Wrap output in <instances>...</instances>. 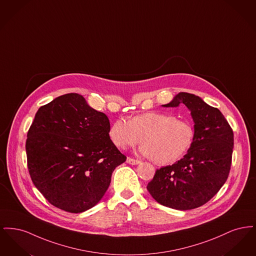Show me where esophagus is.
<instances>
[{
    "label": "esophagus",
    "mask_w": 256,
    "mask_h": 256,
    "mask_svg": "<svg viewBox=\"0 0 256 256\" xmlns=\"http://www.w3.org/2000/svg\"><path fill=\"white\" fill-rule=\"evenodd\" d=\"M126 162H128V164H130V165H138V164L140 163V161H139V160L130 158H128L126 159Z\"/></svg>",
    "instance_id": "1"
}]
</instances>
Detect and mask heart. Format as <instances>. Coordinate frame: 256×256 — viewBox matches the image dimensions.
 I'll return each mask as SVG.
<instances>
[{
    "mask_svg": "<svg viewBox=\"0 0 256 256\" xmlns=\"http://www.w3.org/2000/svg\"><path fill=\"white\" fill-rule=\"evenodd\" d=\"M115 146L126 148L143 141L140 154L154 158L158 164H169L180 158L191 146L192 126L176 116L162 112H148L134 116L130 122L118 119L108 130Z\"/></svg>",
    "mask_w": 256,
    "mask_h": 256,
    "instance_id": "obj_1",
    "label": "heart"
}]
</instances>
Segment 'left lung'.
<instances>
[{
	"label": "left lung",
	"instance_id": "8db88e82",
	"mask_svg": "<svg viewBox=\"0 0 256 256\" xmlns=\"http://www.w3.org/2000/svg\"><path fill=\"white\" fill-rule=\"evenodd\" d=\"M184 104L194 121L192 144L183 158L156 172L146 189L160 204L176 210L202 206L218 193L232 166L233 132L218 108L180 92L163 108Z\"/></svg>",
	"mask_w": 256,
	"mask_h": 256
}]
</instances>
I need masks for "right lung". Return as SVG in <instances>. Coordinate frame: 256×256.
Listing matches in <instances>:
<instances>
[{"mask_svg":"<svg viewBox=\"0 0 256 256\" xmlns=\"http://www.w3.org/2000/svg\"><path fill=\"white\" fill-rule=\"evenodd\" d=\"M108 116L80 94L56 98L36 114L26 142L32 180L54 206L82 213L102 198L126 161L110 140Z\"/></svg>","mask_w":256,"mask_h":256,"instance_id":"right-lung-1","label":"right lung"}]
</instances>
